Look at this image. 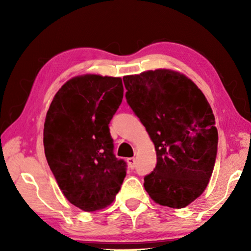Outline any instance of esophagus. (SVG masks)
I'll use <instances>...</instances> for the list:
<instances>
[{"label": "esophagus", "instance_id": "1", "mask_svg": "<svg viewBox=\"0 0 251 251\" xmlns=\"http://www.w3.org/2000/svg\"><path fill=\"white\" fill-rule=\"evenodd\" d=\"M126 162H128L129 167L131 168V169H133V168L136 167V159H135V157H129V159L126 160Z\"/></svg>", "mask_w": 251, "mask_h": 251}]
</instances>
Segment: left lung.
Returning a JSON list of instances; mask_svg holds the SVG:
<instances>
[{
  "label": "left lung",
  "instance_id": "left-lung-1",
  "mask_svg": "<svg viewBox=\"0 0 251 251\" xmlns=\"http://www.w3.org/2000/svg\"><path fill=\"white\" fill-rule=\"evenodd\" d=\"M126 98L154 143L156 166L144 187L156 203L180 209L207 187L217 155L218 132L204 95L169 70L123 77Z\"/></svg>",
  "mask_w": 251,
  "mask_h": 251
}]
</instances>
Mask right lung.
Returning <instances> with one entry per match:
<instances>
[{"mask_svg": "<svg viewBox=\"0 0 251 251\" xmlns=\"http://www.w3.org/2000/svg\"><path fill=\"white\" fill-rule=\"evenodd\" d=\"M122 98L121 77L87 74L67 81L47 113L48 164L67 200L84 211L112 203L126 175L108 126Z\"/></svg>", "mask_w": 251, "mask_h": 251, "instance_id": "right-lung-1", "label": "right lung"}]
</instances>
